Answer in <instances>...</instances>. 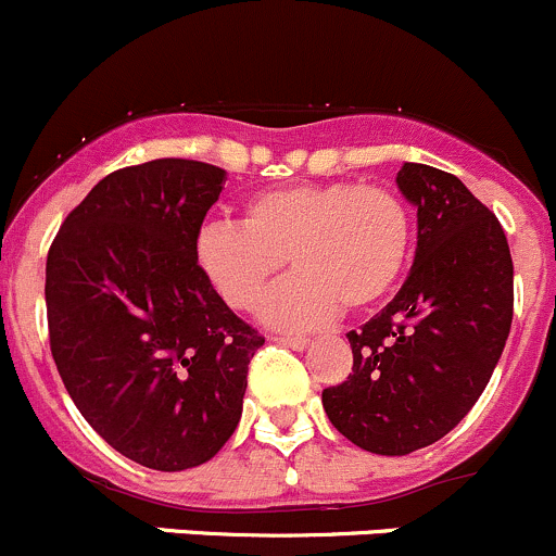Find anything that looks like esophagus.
I'll return each mask as SVG.
<instances>
[{
  "instance_id": "34e87169",
  "label": "esophagus",
  "mask_w": 556,
  "mask_h": 556,
  "mask_svg": "<svg viewBox=\"0 0 556 556\" xmlns=\"http://www.w3.org/2000/svg\"><path fill=\"white\" fill-rule=\"evenodd\" d=\"M277 341L285 343V346H290V349H306L308 338L306 336H279Z\"/></svg>"
}]
</instances>
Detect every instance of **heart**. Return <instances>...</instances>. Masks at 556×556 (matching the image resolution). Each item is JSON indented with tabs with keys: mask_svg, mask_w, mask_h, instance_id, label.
Wrapping results in <instances>:
<instances>
[{
	"mask_svg": "<svg viewBox=\"0 0 556 556\" xmlns=\"http://www.w3.org/2000/svg\"><path fill=\"white\" fill-rule=\"evenodd\" d=\"M410 210L391 189L352 180L268 189L244 202L242 224L210 220L197 261L218 295L250 312L282 274L298 268L263 306L282 327H314L338 308L367 312L394 290L410 258Z\"/></svg>",
	"mask_w": 556,
	"mask_h": 556,
	"instance_id": "obj_1",
	"label": "heart"
}]
</instances>
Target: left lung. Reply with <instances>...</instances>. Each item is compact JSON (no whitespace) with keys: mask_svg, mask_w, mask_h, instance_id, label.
<instances>
[{"mask_svg":"<svg viewBox=\"0 0 556 556\" xmlns=\"http://www.w3.org/2000/svg\"><path fill=\"white\" fill-rule=\"evenodd\" d=\"M396 186L418 210V248L400 293L346 332L354 367L323 391L330 424L356 447L407 455L475 407L511 330L514 266L498 218L437 167L405 162Z\"/></svg>","mask_w":556,"mask_h":556,"instance_id":"left-lung-1","label":"left lung"}]
</instances>
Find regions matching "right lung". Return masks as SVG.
<instances>
[{
	"instance_id": "right-lung-1",
	"label": "right lung",
	"mask_w": 556,
	"mask_h": 556,
	"mask_svg": "<svg viewBox=\"0 0 556 556\" xmlns=\"http://www.w3.org/2000/svg\"><path fill=\"white\" fill-rule=\"evenodd\" d=\"M226 170L151 160L106 175L47 253V327L87 424L146 469L213 458L242 416L255 327L215 293L197 237Z\"/></svg>"
}]
</instances>
